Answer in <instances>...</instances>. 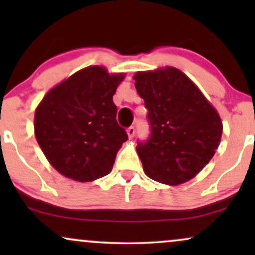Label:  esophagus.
<instances>
[{
	"instance_id": "esophagus-1",
	"label": "esophagus",
	"mask_w": 255,
	"mask_h": 255,
	"mask_svg": "<svg viewBox=\"0 0 255 255\" xmlns=\"http://www.w3.org/2000/svg\"><path fill=\"white\" fill-rule=\"evenodd\" d=\"M127 134L128 136H129V139L134 137V135H135V128H134L133 126H130V127L127 129Z\"/></svg>"
}]
</instances>
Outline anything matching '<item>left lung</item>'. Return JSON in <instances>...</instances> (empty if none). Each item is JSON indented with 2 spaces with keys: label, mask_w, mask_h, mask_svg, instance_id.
<instances>
[{
  "label": "left lung",
  "mask_w": 255,
  "mask_h": 255,
  "mask_svg": "<svg viewBox=\"0 0 255 255\" xmlns=\"http://www.w3.org/2000/svg\"><path fill=\"white\" fill-rule=\"evenodd\" d=\"M150 135L136 152L148 177L180 184L194 177L221 141V118L193 81L174 67L134 75Z\"/></svg>",
  "instance_id": "left-lung-1"
}]
</instances>
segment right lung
<instances>
[{"label": "right lung", "mask_w": 255, "mask_h": 255, "mask_svg": "<svg viewBox=\"0 0 255 255\" xmlns=\"http://www.w3.org/2000/svg\"><path fill=\"white\" fill-rule=\"evenodd\" d=\"M124 74L87 67L49 91L34 115V134L45 157L73 180L108 175L128 135L113 102Z\"/></svg>", "instance_id": "add662e5"}]
</instances>
